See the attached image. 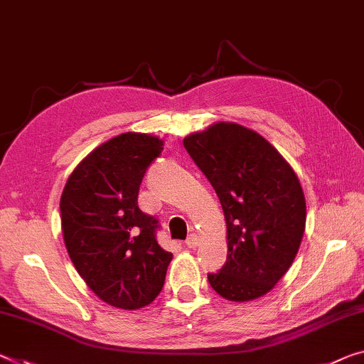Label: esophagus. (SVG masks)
<instances>
[{"label":"esophagus","instance_id":"obj_1","mask_svg":"<svg viewBox=\"0 0 364 364\" xmlns=\"http://www.w3.org/2000/svg\"><path fill=\"white\" fill-rule=\"evenodd\" d=\"M198 242H200V239H198L197 234H192V236L187 237L186 245H187L188 249H195V247H197V245H198Z\"/></svg>","mask_w":364,"mask_h":364}]
</instances>
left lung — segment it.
<instances>
[{"label":"left lung","instance_id":"8db88e82","mask_svg":"<svg viewBox=\"0 0 364 364\" xmlns=\"http://www.w3.org/2000/svg\"><path fill=\"white\" fill-rule=\"evenodd\" d=\"M183 146L225 211L228 259L208 273L211 288L234 303L265 296L291 267L304 236L298 176L264 136L232 122L192 133Z\"/></svg>","mask_w":364,"mask_h":364}]
</instances>
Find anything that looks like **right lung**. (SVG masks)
<instances>
[{
  "label": "right lung",
  "mask_w": 364,
  "mask_h": 364,
  "mask_svg": "<svg viewBox=\"0 0 364 364\" xmlns=\"http://www.w3.org/2000/svg\"><path fill=\"white\" fill-rule=\"evenodd\" d=\"M163 143L135 132L110 138L76 166L60 198L73 265L97 298L120 309L153 303L172 260L156 240L158 221L138 206L143 176Z\"/></svg>",
  "instance_id": "right-lung-1"
}]
</instances>
